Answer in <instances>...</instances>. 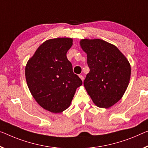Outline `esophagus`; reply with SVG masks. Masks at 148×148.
Wrapping results in <instances>:
<instances>
[{"mask_svg": "<svg viewBox=\"0 0 148 148\" xmlns=\"http://www.w3.org/2000/svg\"><path fill=\"white\" fill-rule=\"evenodd\" d=\"M79 77H80V78H81V80L82 81H83V80H84V77L83 76V75H79Z\"/></svg>", "mask_w": 148, "mask_h": 148, "instance_id": "obj_1", "label": "esophagus"}]
</instances>
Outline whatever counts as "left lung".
I'll return each mask as SVG.
<instances>
[{
    "label": "left lung",
    "instance_id": "8db88e82",
    "mask_svg": "<svg viewBox=\"0 0 148 148\" xmlns=\"http://www.w3.org/2000/svg\"><path fill=\"white\" fill-rule=\"evenodd\" d=\"M90 71L83 82L93 103L107 108L123 96L130 79V65L116 47L105 41L82 40Z\"/></svg>",
    "mask_w": 148,
    "mask_h": 148
}]
</instances>
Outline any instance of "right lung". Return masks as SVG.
I'll return each instance as SVG.
<instances>
[{
    "label": "right lung",
    "instance_id": "obj_1",
    "mask_svg": "<svg viewBox=\"0 0 148 148\" xmlns=\"http://www.w3.org/2000/svg\"><path fill=\"white\" fill-rule=\"evenodd\" d=\"M71 38L45 41L27 63L25 75L29 90L47 110L60 113L69 107L77 87L83 82L73 71L67 52Z\"/></svg>",
    "mask_w": 148,
    "mask_h": 148
}]
</instances>
